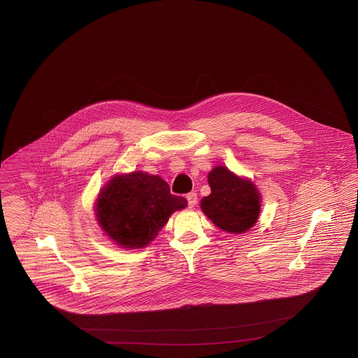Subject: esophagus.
<instances>
[{"mask_svg": "<svg viewBox=\"0 0 358 358\" xmlns=\"http://www.w3.org/2000/svg\"><path fill=\"white\" fill-rule=\"evenodd\" d=\"M187 205L189 208H193L194 205L197 204V194L194 192H190L187 194Z\"/></svg>", "mask_w": 358, "mask_h": 358, "instance_id": "34e87169", "label": "esophagus"}]
</instances>
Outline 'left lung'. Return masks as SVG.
Segmentation results:
<instances>
[{
  "label": "left lung",
  "instance_id": "8db88e82",
  "mask_svg": "<svg viewBox=\"0 0 358 358\" xmlns=\"http://www.w3.org/2000/svg\"><path fill=\"white\" fill-rule=\"evenodd\" d=\"M208 182L210 194L201 200V209L212 222L231 234L254 227L260 212V196L251 181L217 166L209 173Z\"/></svg>",
  "mask_w": 358,
  "mask_h": 358
}]
</instances>
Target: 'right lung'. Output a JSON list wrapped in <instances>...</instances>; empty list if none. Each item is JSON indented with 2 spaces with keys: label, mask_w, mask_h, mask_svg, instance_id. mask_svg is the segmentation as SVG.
<instances>
[{
  "label": "right lung",
  "mask_w": 358,
  "mask_h": 358,
  "mask_svg": "<svg viewBox=\"0 0 358 358\" xmlns=\"http://www.w3.org/2000/svg\"><path fill=\"white\" fill-rule=\"evenodd\" d=\"M187 200L171 193L158 176L134 171L114 177L103 187L96 217L103 231L124 248H142L153 240L174 210Z\"/></svg>",
  "instance_id": "obj_1"
}]
</instances>
